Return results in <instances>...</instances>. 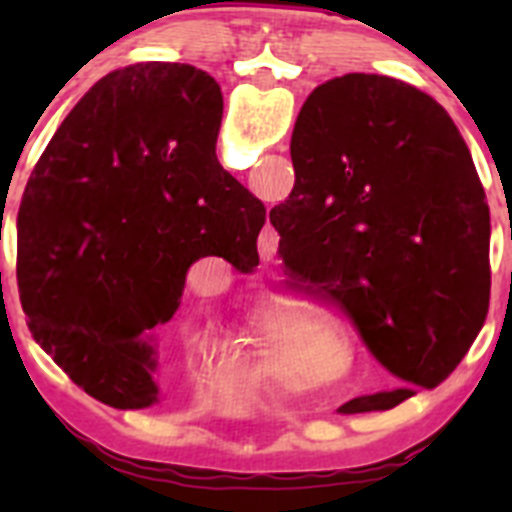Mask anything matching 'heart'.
<instances>
[{"instance_id": "obj_1", "label": "heart", "mask_w": 512, "mask_h": 512, "mask_svg": "<svg viewBox=\"0 0 512 512\" xmlns=\"http://www.w3.org/2000/svg\"><path fill=\"white\" fill-rule=\"evenodd\" d=\"M318 310L295 292L271 289L253 300L243 320V338L264 364L310 346L320 336Z\"/></svg>"}]
</instances>
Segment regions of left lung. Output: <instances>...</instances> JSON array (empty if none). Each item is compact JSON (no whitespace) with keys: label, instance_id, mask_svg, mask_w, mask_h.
I'll use <instances>...</instances> for the list:
<instances>
[{"label":"left lung","instance_id":"obj_1","mask_svg":"<svg viewBox=\"0 0 512 512\" xmlns=\"http://www.w3.org/2000/svg\"><path fill=\"white\" fill-rule=\"evenodd\" d=\"M295 189L269 212L289 287L341 305L397 387L390 410L454 372L490 307V207L459 128L400 79L312 89L292 133Z\"/></svg>","mask_w":512,"mask_h":512}]
</instances>
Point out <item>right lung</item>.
Here are the masks:
<instances>
[{
    "label": "right lung",
    "instance_id": "1",
    "mask_svg": "<svg viewBox=\"0 0 512 512\" xmlns=\"http://www.w3.org/2000/svg\"><path fill=\"white\" fill-rule=\"evenodd\" d=\"M223 92L187 63H133L99 79L35 164L17 212L27 328L112 408L158 400L151 330L182 302L189 266L259 264L266 220L215 156Z\"/></svg>",
    "mask_w": 512,
    "mask_h": 512
}]
</instances>
